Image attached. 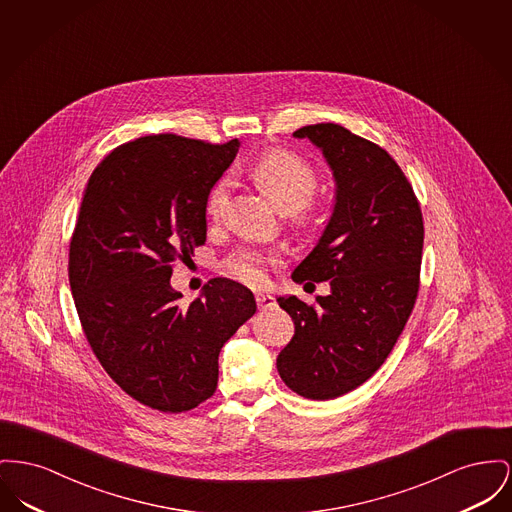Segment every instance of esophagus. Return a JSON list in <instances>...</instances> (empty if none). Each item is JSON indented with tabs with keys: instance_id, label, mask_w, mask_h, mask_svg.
<instances>
[{
	"instance_id": "34e87169",
	"label": "esophagus",
	"mask_w": 512,
	"mask_h": 512,
	"mask_svg": "<svg viewBox=\"0 0 512 512\" xmlns=\"http://www.w3.org/2000/svg\"><path fill=\"white\" fill-rule=\"evenodd\" d=\"M255 301H257V307H259V309H271V307L276 305L274 298L269 296V294H263V292H257V294H255Z\"/></svg>"
}]
</instances>
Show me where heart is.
<instances>
[{"label": "heart", "instance_id": "1", "mask_svg": "<svg viewBox=\"0 0 512 512\" xmlns=\"http://www.w3.org/2000/svg\"><path fill=\"white\" fill-rule=\"evenodd\" d=\"M251 174L259 187L280 207V211L292 212L298 222L307 220L309 199L315 195L319 183L309 162L294 152L272 149L257 158ZM230 189V178H220L212 185L205 203L211 218L222 216ZM274 263H278V255L274 251L243 247L228 261V271L245 284H261L265 280V269Z\"/></svg>", "mask_w": 512, "mask_h": 512}]
</instances>
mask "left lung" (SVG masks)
<instances>
[{"label": "left lung", "mask_w": 512, "mask_h": 512, "mask_svg": "<svg viewBox=\"0 0 512 512\" xmlns=\"http://www.w3.org/2000/svg\"><path fill=\"white\" fill-rule=\"evenodd\" d=\"M294 137L319 147L336 181L331 218L294 282H331L313 305L278 298L296 332L278 354L282 381L311 400L358 389L391 354L420 290L423 218L389 152L336 123Z\"/></svg>", "instance_id": "obj_1"}]
</instances>
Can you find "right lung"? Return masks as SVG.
Here are the masks:
<instances>
[{"mask_svg": "<svg viewBox=\"0 0 512 512\" xmlns=\"http://www.w3.org/2000/svg\"><path fill=\"white\" fill-rule=\"evenodd\" d=\"M240 141L172 133L129 141L91 174L69 243V284L106 373L141 404L178 414L211 398L218 354L257 311L240 282L212 278L187 307L170 284L207 240V195Z\"/></svg>", "mask_w": 512, "mask_h": 512, "instance_id": "add662e5", "label": "right lung"}]
</instances>
